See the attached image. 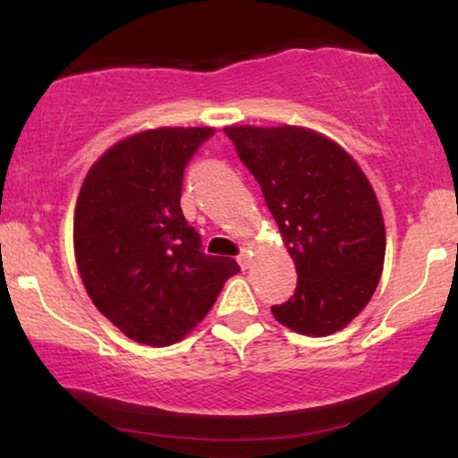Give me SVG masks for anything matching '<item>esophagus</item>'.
I'll return each instance as SVG.
<instances>
[{
  "label": "esophagus",
  "instance_id": "1",
  "mask_svg": "<svg viewBox=\"0 0 458 458\" xmlns=\"http://www.w3.org/2000/svg\"><path fill=\"white\" fill-rule=\"evenodd\" d=\"M236 261H239V266L242 267V270H249V267H251V251H249V249H242V251L239 253V258H236Z\"/></svg>",
  "mask_w": 458,
  "mask_h": 458
}]
</instances>
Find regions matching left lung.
<instances>
[{"label": "left lung", "mask_w": 458, "mask_h": 458, "mask_svg": "<svg viewBox=\"0 0 458 458\" xmlns=\"http://www.w3.org/2000/svg\"><path fill=\"white\" fill-rule=\"evenodd\" d=\"M264 192L297 267L280 325L325 337L362 312L379 284L386 225L373 186L331 140L303 127H225Z\"/></svg>", "instance_id": "8db88e82"}]
</instances>
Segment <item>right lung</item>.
I'll list each match as a JSON object with an SVG mask.
<instances>
[{
	"instance_id": "right-lung-1",
	"label": "right lung",
	"mask_w": 458,
	"mask_h": 458,
	"mask_svg": "<svg viewBox=\"0 0 458 458\" xmlns=\"http://www.w3.org/2000/svg\"><path fill=\"white\" fill-rule=\"evenodd\" d=\"M211 136V127H161L125 138L98 158L79 192V274L94 306L138 344L180 341L241 270L203 251L180 207L184 169Z\"/></svg>"
}]
</instances>
